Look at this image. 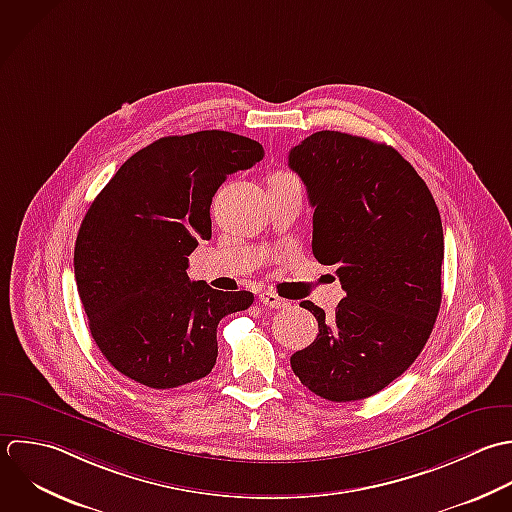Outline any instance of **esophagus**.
<instances>
[{
	"mask_svg": "<svg viewBox=\"0 0 512 512\" xmlns=\"http://www.w3.org/2000/svg\"><path fill=\"white\" fill-rule=\"evenodd\" d=\"M259 301H261L265 307H271V309H283V307H287V301L281 299L279 295L271 293V291H263V293L259 295Z\"/></svg>",
	"mask_w": 512,
	"mask_h": 512,
	"instance_id": "1",
	"label": "esophagus"
}]
</instances>
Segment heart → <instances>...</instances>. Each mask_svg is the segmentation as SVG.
I'll return each mask as SVG.
<instances>
[{"label": "heart", "mask_w": 512, "mask_h": 512, "mask_svg": "<svg viewBox=\"0 0 512 512\" xmlns=\"http://www.w3.org/2000/svg\"><path fill=\"white\" fill-rule=\"evenodd\" d=\"M271 179H295V177H291V175H287V173H277V175H273Z\"/></svg>", "instance_id": "heart-1"}]
</instances>
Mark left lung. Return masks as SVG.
<instances>
[{"label":"left lung","instance_id":"left-lung-1","mask_svg":"<svg viewBox=\"0 0 512 512\" xmlns=\"http://www.w3.org/2000/svg\"><path fill=\"white\" fill-rule=\"evenodd\" d=\"M313 213V255L335 265L345 299L335 313L303 301L317 339L291 357L315 395L359 401L383 391L421 355L443 289V223L437 203L391 145L317 131L289 153Z\"/></svg>","mask_w":512,"mask_h":512}]
</instances>
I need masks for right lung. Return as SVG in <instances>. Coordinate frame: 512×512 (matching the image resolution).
I'll return each mask as SVG.
<instances>
[{"instance_id": "right-lung-1", "label": "right lung", "mask_w": 512, "mask_h": 512, "mask_svg": "<svg viewBox=\"0 0 512 512\" xmlns=\"http://www.w3.org/2000/svg\"><path fill=\"white\" fill-rule=\"evenodd\" d=\"M263 159L229 131L169 135L131 155L87 209L73 251L77 291L103 357L151 389L211 373L217 325L249 291L191 283L189 255L211 239V201L227 175Z\"/></svg>"}]
</instances>
